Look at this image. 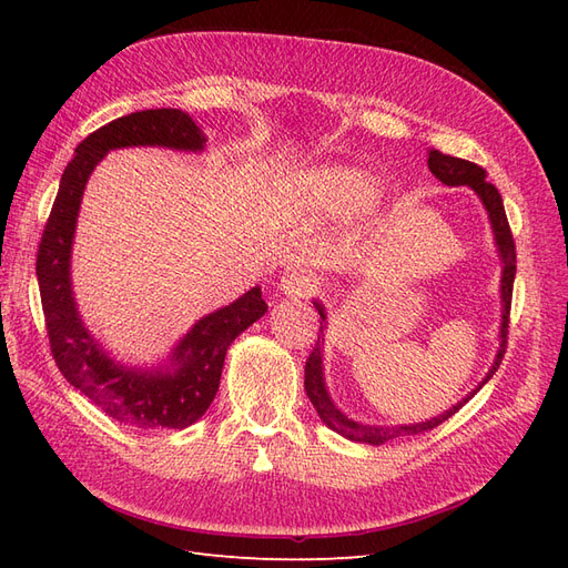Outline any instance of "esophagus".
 <instances>
[{"instance_id": "esophagus-1", "label": "esophagus", "mask_w": 568, "mask_h": 568, "mask_svg": "<svg viewBox=\"0 0 568 568\" xmlns=\"http://www.w3.org/2000/svg\"><path fill=\"white\" fill-rule=\"evenodd\" d=\"M313 286L315 284H313L311 274H305L301 270L286 272L284 277H282V282H280V291H282L284 296H288V298H307V294H311Z\"/></svg>"}]
</instances>
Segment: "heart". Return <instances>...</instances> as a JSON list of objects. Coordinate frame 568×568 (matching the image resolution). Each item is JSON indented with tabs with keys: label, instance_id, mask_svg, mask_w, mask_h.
<instances>
[{
	"label": "heart",
	"instance_id": "b5f03b06",
	"mask_svg": "<svg viewBox=\"0 0 568 568\" xmlns=\"http://www.w3.org/2000/svg\"><path fill=\"white\" fill-rule=\"evenodd\" d=\"M296 192L315 209H341L348 201L355 205V211L365 213L372 211L376 199V189L365 182L363 170L343 163H324L311 170H303L296 178Z\"/></svg>",
	"mask_w": 568,
	"mask_h": 568
}]
</instances>
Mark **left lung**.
Instances as JSON below:
<instances>
[{
  "mask_svg": "<svg viewBox=\"0 0 568 568\" xmlns=\"http://www.w3.org/2000/svg\"><path fill=\"white\" fill-rule=\"evenodd\" d=\"M428 170L448 186H469L471 192L480 199L484 203V209L488 213L490 220V230H493V239H495V248L497 255H500V303H503V315H500V346H497L495 359L488 369V374L484 376V382H480L474 390L467 393V398H462L459 403H455L450 409L440 412V415L432 417V419H424V422H415V424H390V426H382V424H365V422H355L353 417H348L346 412H341L334 400L329 390H326V382H324V365H322V348H324V329L326 324L320 326V334L317 343H315V351L311 353L305 363V393L307 398H311L313 407L317 409L320 419L336 432L338 436L348 438L353 443H365V445H384L388 440L395 438H403V436H415L422 432H428V428H436L438 424H443L445 419H450L455 412L464 405L469 403L474 395L484 388V384L490 382V376L500 367L503 357H505V346H507V326H509V307H511V286H514V274H517V251H514V239H511V230H509V222L505 215V205H503V196L497 192L495 184H490L486 180V170L469 163L464 159H455V156H445V153L432 149L428 153ZM317 313L322 317V322H326V313H324V305L320 301H313Z\"/></svg>",
  "mask_w": 568,
  "mask_h": 568,
  "instance_id": "8db88e82",
  "label": "left lung"
}]
</instances>
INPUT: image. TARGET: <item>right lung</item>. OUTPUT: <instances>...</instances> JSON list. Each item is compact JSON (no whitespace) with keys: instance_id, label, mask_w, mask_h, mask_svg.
Here are the masks:
<instances>
[{"instance_id":"obj_1","label":"right lung","mask_w":568,"mask_h":568,"mask_svg":"<svg viewBox=\"0 0 568 568\" xmlns=\"http://www.w3.org/2000/svg\"><path fill=\"white\" fill-rule=\"evenodd\" d=\"M205 142L203 130L180 109L136 111L84 136L63 170L38 251L42 311L61 374L109 417L142 432L184 428L205 415L217 393L227 348L267 313V303L261 286H253L242 298L201 317L161 363H118L84 326L73 294L71 257L80 203L94 168L113 149L161 146L201 153Z\"/></svg>"}]
</instances>
